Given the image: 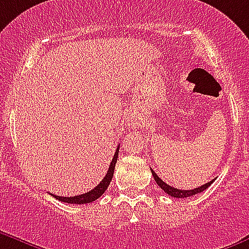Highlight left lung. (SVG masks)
<instances>
[{
	"label": "left lung",
	"mask_w": 249,
	"mask_h": 249,
	"mask_svg": "<svg viewBox=\"0 0 249 249\" xmlns=\"http://www.w3.org/2000/svg\"><path fill=\"white\" fill-rule=\"evenodd\" d=\"M151 174H152V176H154V178H155L156 183L160 186V189L163 190V191L166 192L167 195H170V196L176 197V198H185V197H190V196H194V195H196V194H200V192L205 191L208 186L211 185V183L214 181V180L210 181V182L205 183V185H202V186H198L197 189H194V190H180V189H175V187H172V186L167 185L166 182H163V181L159 178L158 175L155 174V171H154L152 169H151Z\"/></svg>",
	"instance_id": "1"
}]
</instances>
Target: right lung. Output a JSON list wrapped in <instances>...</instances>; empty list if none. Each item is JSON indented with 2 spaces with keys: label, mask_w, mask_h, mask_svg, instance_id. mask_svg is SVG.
<instances>
[{
  "label": "right lung",
  "mask_w": 249,
  "mask_h": 249,
  "mask_svg": "<svg viewBox=\"0 0 249 249\" xmlns=\"http://www.w3.org/2000/svg\"><path fill=\"white\" fill-rule=\"evenodd\" d=\"M118 154H119V146L116 147L115 155H114L113 160L110 162V166H109L108 172L105 175V178H103L102 182L97 186V187H94L93 190H90L89 192H86V194L83 195H78V196H71V197H63V196H57V195H52L54 198H57L58 201H62V202L66 203H74V205H84V203H90L93 201H95L97 198H99L105 192V190L108 189V186L110 185V181L113 178L114 175V169H115V163L116 160H118Z\"/></svg>",
  "instance_id": "add662e5"
}]
</instances>
